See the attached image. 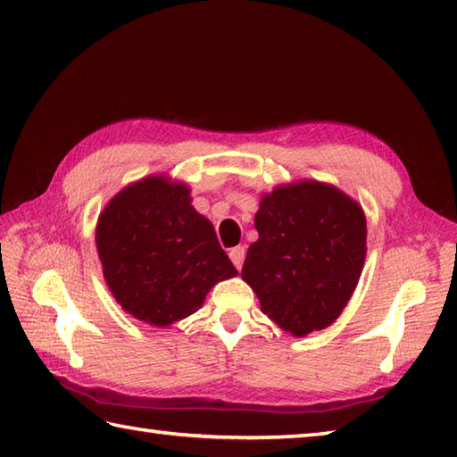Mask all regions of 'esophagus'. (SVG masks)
Wrapping results in <instances>:
<instances>
[{"label":"esophagus","instance_id":"esophagus-1","mask_svg":"<svg viewBox=\"0 0 457 457\" xmlns=\"http://www.w3.org/2000/svg\"><path fill=\"white\" fill-rule=\"evenodd\" d=\"M229 259H231V263L236 265V269H241V265H244V261H245V247L237 245L234 249H229Z\"/></svg>","mask_w":457,"mask_h":457}]
</instances>
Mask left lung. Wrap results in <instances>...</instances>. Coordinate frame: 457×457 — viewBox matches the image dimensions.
I'll use <instances>...</instances> for the list:
<instances>
[{
	"label": "left lung",
	"instance_id": "obj_1",
	"mask_svg": "<svg viewBox=\"0 0 457 457\" xmlns=\"http://www.w3.org/2000/svg\"><path fill=\"white\" fill-rule=\"evenodd\" d=\"M255 228L241 278L263 314L296 337L334 324L363 270V208L332 184L300 180L261 196Z\"/></svg>",
	"mask_w": 457,
	"mask_h": 457
}]
</instances>
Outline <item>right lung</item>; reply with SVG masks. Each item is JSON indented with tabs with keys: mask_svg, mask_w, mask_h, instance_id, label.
<instances>
[{
	"mask_svg": "<svg viewBox=\"0 0 457 457\" xmlns=\"http://www.w3.org/2000/svg\"><path fill=\"white\" fill-rule=\"evenodd\" d=\"M96 247L113 298L154 328L194 314L213 285L237 275L188 184L167 174L131 182L105 204Z\"/></svg>",
	"mask_w": 457,
	"mask_h": 457,
	"instance_id": "right-lung-1",
	"label": "right lung"
}]
</instances>
